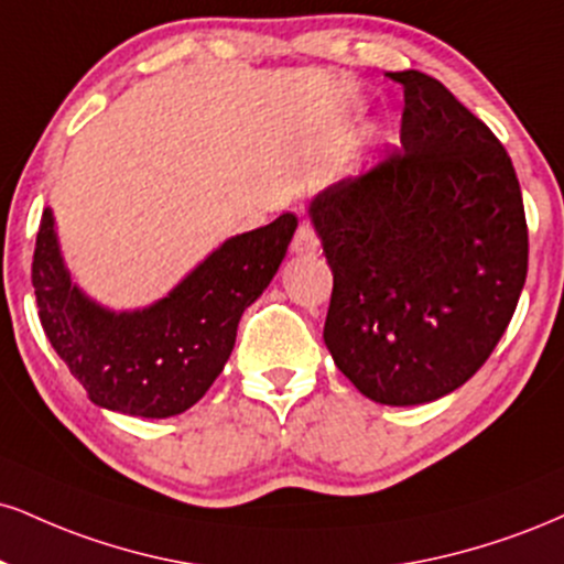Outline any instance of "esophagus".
Instances as JSON below:
<instances>
[{
  "label": "esophagus",
  "mask_w": 564,
  "mask_h": 564,
  "mask_svg": "<svg viewBox=\"0 0 564 564\" xmlns=\"http://www.w3.org/2000/svg\"><path fill=\"white\" fill-rule=\"evenodd\" d=\"M317 247H321V239H317L315 228H312L310 223H302V226L296 228L294 241H291V252H294V254H315Z\"/></svg>",
  "instance_id": "obj_1"
}]
</instances>
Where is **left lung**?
Listing matches in <instances>:
<instances>
[{
    "label": "left lung",
    "mask_w": 564,
    "mask_h": 564,
    "mask_svg": "<svg viewBox=\"0 0 564 564\" xmlns=\"http://www.w3.org/2000/svg\"><path fill=\"white\" fill-rule=\"evenodd\" d=\"M404 86L402 152L310 202L334 270L323 338L378 404L436 402L476 376L510 325L528 226L510 154L420 70Z\"/></svg>",
    "instance_id": "obj_1"
}]
</instances>
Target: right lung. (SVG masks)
Masks as SVG:
<instances>
[{
    "label": "right lung",
    "mask_w": 564,
    "mask_h": 564,
    "mask_svg": "<svg viewBox=\"0 0 564 564\" xmlns=\"http://www.w3.org/2000/svg\"><path fill=\"white\" fill-rule=\"evenodd\" d=\"M296 223L283 213L234 236L162 300L115 312L73 281L46 207L31 268L44 334L94 404L133 417L181 415L226 368L243 310L273 281Z\"/></svg>",
    "instance_id": "add662e5"
}]
</instances>
